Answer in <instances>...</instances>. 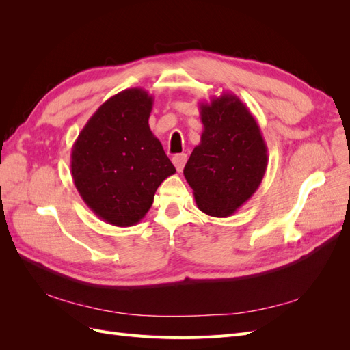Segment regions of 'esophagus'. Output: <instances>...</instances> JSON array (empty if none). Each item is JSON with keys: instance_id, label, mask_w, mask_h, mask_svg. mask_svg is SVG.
Segmentation results:
<instances>
[{"instance_id": "1", "label": "esophagus", "mask_w": 350, "mask_h": 350, "mask_svg": "<svg viewBox=\"0 0 350 350\" xmlns=\"http://www.w3.org/2000/svg\"><path fill=\"white\" fill-rule=\"evenodd\" d=\"M172 162H174L175 167H176V171L181 172L183 169H184V166H185V162H187V154H185V153L175 154V156L172 157Z\"/></svg>"}]
</instances>
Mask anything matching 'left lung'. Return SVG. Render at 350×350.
Wrapping results in <instances>:
<instances>
[{
	"label": "left lung",
	"instance_id": "1",
	"mask_svg": "<svg viewBox=\"0 0 350 350\" xmlns=\"http://www.w3.org/2000/svg\"><path fill=\"white\" fill-rule=\"evenodd\" d=\"M200 143L184 167L197 207L228 217L257 191L267 169V146L247 105L237 94L200 103Z\"/></svg>",
	"mask_w": 350,
	"mask_h": 350
}]
</instances>
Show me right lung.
I'll use <instances>...</instances> for the list:
<instances>
[{
  "label": "right lung",
  "instance_id": "add662e5",
  "mask_svg": "<svg viewBox=\"0 0 350 350\" xmlns=\"http://www.w3.org/2000/svg\"><path fill=\"white\" fill-rule=\"evenodd\" d=\"M153 96L126 89L103 102L71 149L74 185L109 225L134 226L153 204L157 187L175 166L149 126Z\"/></svg>",
  "mask_w": 350,
  "mask_h": 350
}]
</instances>
